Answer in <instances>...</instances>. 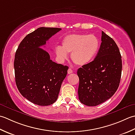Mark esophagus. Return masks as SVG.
I'll return each mask as SVG.
<instances>
[{
  "label": "esophagus",
  "instance_id": "esophagus-1",
  "mask_svg": "<svg viewBox=\"0 0 135 135\" xmlns=\"http://www.w3.org/2000/svg\"><path fill=\"white\" fill-rule=\"evenodd\" d=\"M73 73L72 69H70V68L68 70V74H71V73Z\"/></svg>",
  "mask_w": 135,
  "mask_h": 135
}]
</instances>
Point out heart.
Returning a JSON list of instances; mask_svg holds the SVG:
<instances>
[{"mask_svg": "<svg viewBox=\"0 0 135 135\" xmlns=\"http://www.w3.org/2000/svg\"><path fill=\"white\" fill-rule=\"evenodd\" d=\"M100 47L97 37L93 34H69L62 40V46L55 47L59 59L64 61L71 53V59L76 65L84 66L94 59Z\"/></svg>", "mask_w": 135, "mask_h": 135, "instance_id": "obj_1", "label": "heart"}]
</instances>
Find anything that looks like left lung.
I'll use <instances>...</instances> for the list:
<instances>
[{"instance_id":"8db88e82","label":"left lung","mask_w":135,"mask_h":135,"mask_svg":"<svg viewBox=\"0 0 135 135\" xmlns=\"http://www.w3.org/2000/svg\"><path fill=\"white\" fill-rule=\"evenodd\" d=\"M101 44L93 61L78 70L79 99L87 106H96L113 95L122 73L121 55L112 38L102 31Z\"/></svg>"}]
</instances>
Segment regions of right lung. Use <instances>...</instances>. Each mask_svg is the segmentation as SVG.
I'll return each mask as SVG.
<instances>
[{
  "mask_svg": "<svg viewBox=\"0 0 135 135\" xmlns=\"http://www.w3.org/2000/svg\"><path fill=\"white\" fill-rule=\"evenodd\" d=\"M60 30L40 27L22 40L16 52V86L24 97L36 105L47 106L55 102L68 73V66L52 61L48 52L40 48Z\"/></svg>",
  "mask_w": 135,
  "mask_h": 135,
  "instance_id": "add662e5",
  "label": "right lung"
}]
</instances>
